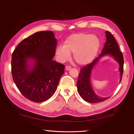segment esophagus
Listing matches in <instances>:
<instances>
[{
	"mask_svg": "<svg viewBox=\"0 0 134 134\" xmlns=\"http://www.w3.org/2000/svg\"><path fill=\"white\" fill-rule=\"evenodd\" d=\"M71 67L70 66V65H66V67H65V70H69L71 69Z\"/></svg>",
	"mask_w": 134,
	"mask_h": 134,
	"instance_id": "34e87169",
	"label": "esophagus"
}]
</instances>
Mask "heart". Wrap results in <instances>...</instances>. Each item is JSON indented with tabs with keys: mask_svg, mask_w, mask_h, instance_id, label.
<instances>
[{
	"mask_svg": "<svg viewBox=\"0 0 134 134\" xmlns=\"http://www.w3.org/2000/svg\"><path fill=\"white\" fill-rule=\"evenodd\" d=\"M99 47V41L96 36L85 33H75L65 40L64 46L56 48V53L59 60L63 62L70 58L71 53H74L73 58L76 63L84 65L95 58Z\"/></svg>",
	"mask_w": 134,
	"mask_h": 134,
	"instance_id": "heart-1",
	"label": "heart"
}]
</instances>
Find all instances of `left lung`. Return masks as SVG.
Here are the masks:
<instances>
[{
  "instance_id": "obj_1",
  "label": "left lung",
  "mask_w": 134,
  "mask_h": 134,
  "mask_svg": "<svg viewBox=\"0 0 134 134\" xmlns=\"http://www.w3.org/2000/svg\"><path fill=\"white\" fill-rule=\"evenodd\" d=\"M107 40L101 53L98 57L96 58L90 64L82 67L79 74L77 83V89L79 95L85 101L90 103H97L107 100L109 97L101 98L97 96L91 86L90 76L92 69L95 64L98 62L101 57L105 55L113 56L114 59L120 64L119 71L120 72V82L121 81L123 73L124 58L121 52L119 49V45L115 40L114 36L109 31L106 32Z\"/></svg>"
}]
</instances>
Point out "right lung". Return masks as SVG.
Here are the masks:
<instances>
[{"instance_id": "right-lung-1", "label": "right lung", "mask_w": 134, "mask_h": 134, "mask_svg": "<svg viewBox=\"0 0 134 134\" xmlns=\"http://www.w3.org/2000/svg\"><path fill=\"white\" fill-rule=\"evenodd\" d=\"M56 41L52 31H40L23 40L13 51V81L22 94L30 101L42 102L50 98L64 72V65L52 60ZM29 59L35 61L32 70L27 66Z\"/></svg>"}]
</instances>
